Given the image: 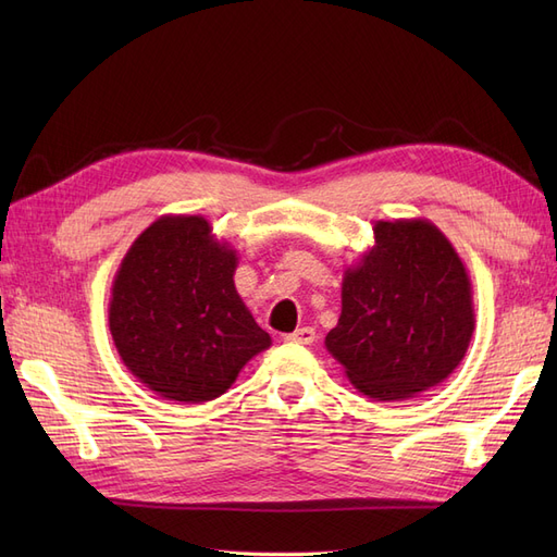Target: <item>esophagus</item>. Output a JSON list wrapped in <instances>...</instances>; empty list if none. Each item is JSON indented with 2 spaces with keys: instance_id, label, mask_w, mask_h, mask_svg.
<instances>
[{
  "instance_id": "1",
  "label": "esophagus",
  "mask_w": 557,
  "mask_h": 557,
  "mask_svg": "<svg viewBox=\"0 0 557 557\" xmlns=\"http://www.w3.org/2000/svg\"><path fill=\"white\" fill-rule=\"evenodd\" d=\"M283 339L290 342V344H305V346H309V344L315 342V330L313 327H299V330H295L290 334H285Z\"/></svg>"
}]
</instances>
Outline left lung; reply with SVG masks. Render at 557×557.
Here are the masks:
<instances>
[{"label":"left lung","instance_id":"8db88e82","mask_svg":"<svg viewBox=\"0 0 557 557\" xmlns=\"http://www.w3.org/2000/svg\"><path fill=\"white\" fill-rule=\"evenodd\" d=\"M471 281L458 250L425 218L374 223V246L342 283L325 348L376 401H401L453 374L474 334Z\"/></svg>","mask_w":557,"mask_h":557}]
</instances>
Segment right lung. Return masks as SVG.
<instances>
[{
    "label": "right lung",
    "mask_w": 557,
    "mask_h": 557,
    "mask_svg": "<svg viewBox=\"0 0 557 557\" xmlns=\"http://www.w3.org/2000/svg\"><path fill=\"white\" fill-rule=\"evenodd\" d=\"M237 262V250L218 242L201 215H162L125 252L109 330L123 364L160 397H221L272 346L234 288Z\"/></svg>",
    "instance_id": "1"
}]
</instances>
